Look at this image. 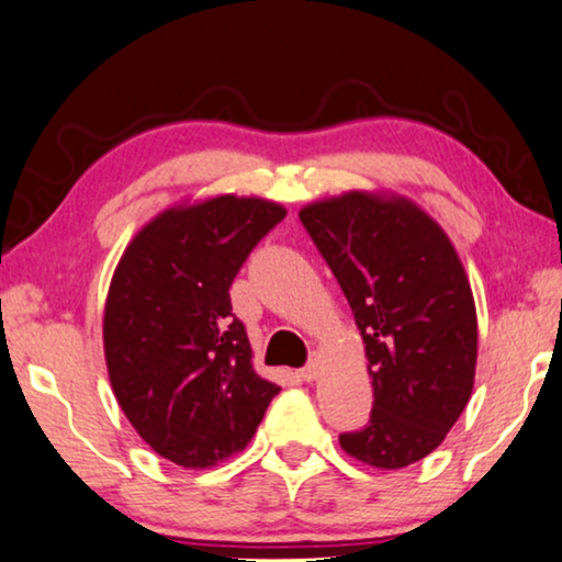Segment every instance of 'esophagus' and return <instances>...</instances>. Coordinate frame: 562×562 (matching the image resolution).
Here are the masks:
<instances>
[{
	"label": "esophagus",
	"instance_id": "1",
	"mask_svg": "<svg viewBox=\"0 0 562 562\" xmlns=\"http://www.w3.org/2000/svg\"><path fill=\"white\" fill-rule=\"evenodd\" d=\"M297 374H300V379H303V382H315V379H318V374H321V369H318V363L311 361L307 367L300 369Z\"/></svg>",
	"mask_w": 562,
	"mask_h": 562
}]
</instances>
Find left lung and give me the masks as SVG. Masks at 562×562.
<instances>
[{"label":"left lung","instance_id":"1","mask_svg":"<svg viewBox=\"0 0 562 562\" xmlns=\"http://www.w3.org/2000/svg\"><path fill=\"white\" fill-rule=\"evenodd\" d=\"M300 221L349 300L374 386L369 423L338 442L374 469L423 461L469 405L476 371V305L453 244L394 195L353 191Z\"/></svg>","mask_w":562,"mask_h":562}]
</instances>
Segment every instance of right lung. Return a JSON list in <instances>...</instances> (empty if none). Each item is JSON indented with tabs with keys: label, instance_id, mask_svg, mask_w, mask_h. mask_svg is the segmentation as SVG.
I'll use <instances>...</instances> for the list:
<instances>
[{
	"label": "right lung",
	"instance_id": "obj_1",
	"mask_svg": "<svg viewBox=\"0 0 562 562\" xmlns=\"http://www.w3.org/2000/svg\"><path fill=\"white\" fill-rule=\"evenodd\" d=\"M282 205L216 195L162 211L116 265L104 353L116 402L155 453L209 469L241 450L278 384L251 367L228 288Z\"/></svg>",
	"mask_w": 562,
	"mask_h": 562
}]
</instances>
